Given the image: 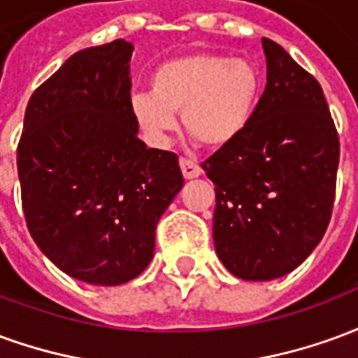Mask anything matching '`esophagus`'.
Segmentation results:
<instances>
[{
  "mask_svg": "<svg viewBox=\"0 0 358 358\" xmlns=\"http://www.w3.org/2000/svg\"><path fill=\"white\" fill-rule=\"evenodd\" d=\"M180 169H182V174H184V178L186 180H194L201 174L199 164L194 163V161H189V159H180Z\"/></svg>",
  "mask_w": 358,
  "mask_h": 358,
  "instance_id": "1",
  "label": "esophagus"
}]
</instances>
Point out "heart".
<instances>
[{
  "mask_svg": "<svg viewBox=\"0 0 358 358\" xmlns=\"http://www.w3.org/2000/svg\"><path fill=\"white\" fill-rule=\"evenodd\" d=\"M261 76L253 63L215 53H192L157 66L151 94H134L130 115L153 148H164L182 124L207 148L238 140L255 110Z\"/></svg>",
  "mask_w": 358,
  "mask_h": 358,
  "instance_id": "1",
  "label": "heart"
}]
</instances>
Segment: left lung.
<instances>
[{"mask_svg":"<svg viewBox=\"0 0 358 358\" xmlns=\"http://www.w3.org/2000/svg\"><path fill=\"white\" fill-rule=\"evenodd\" d=\"M266 88L238 140L203 163L215 184V249L228 272L285 276L320 243L330 222L339 140L320 84L263 38Z\"/></svg>","mask_w":358,"mask_h":358,"instance_id":"1","label":"left lung"}]
</instances>
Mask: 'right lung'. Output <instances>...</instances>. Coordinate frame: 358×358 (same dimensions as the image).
I'll list each match as a JSON object with an SVG mask.
<instances>
[{
	"mask_svg": "<svg viewBox=\"0 0 358 358\" xmlns=\"http://www.w3.org/2000/svg\"><path fill=\"white\" fill-rule=\"evenodd\" d=\"M132 51L115 40L66 59L30 97L17 149L32 240L92 285L126 284L148 268L157 222L184 186L178 157L138 138Z\"/></svg>",
	"mask_w": 358,
	"mask_h": 358,
	"instance_id": "1",
	"label": "right lung"
}]
</instances>
